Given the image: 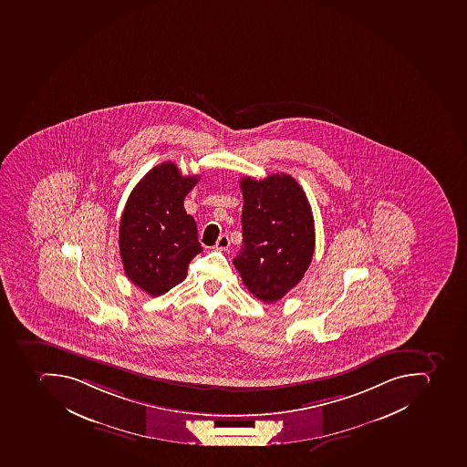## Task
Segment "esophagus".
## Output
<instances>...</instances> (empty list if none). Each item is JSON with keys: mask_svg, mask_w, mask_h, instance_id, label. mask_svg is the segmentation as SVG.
<instances>
[{"mask_svg": "<svg viewBox=\"0 0 467 467\" xmlns=\"http://www.w3.org/2000/svg\"><path fill=\"white\" fill-rule=\"evenodd\" d=\"M228 246H230V239H228V235H221L220 239H218L217 244H215V247H217V250H227Z\"/></svg>", "mask_w": 467, "mask_h": 467, "instance_id": "esophagus-1", "label": "esophagus"}]
</instances>
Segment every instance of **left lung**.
Masks as SVG:
<instances>
[{"label":"left lung","instance_id":"1","mask_svg":"<svg viewBox=\"0 0 467 467\" xmlns=\"http://www.w3.org/2000/svg\"><path fill=\"white\" fill-rule=\"evenodd\" d=\"M243 246L235 269L247 290L274 303L297 285L315 250V224L306 194L290 174L243 177Z\"/></svg>","mask_w":467,"mask_h":467}]
</instances>
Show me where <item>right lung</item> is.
<instances>
[{"label":"right lung","instance_id":"obj_1","mask_svg":"<svg viewBox=\"0 0 467 467\" xmlns=\"http://www.w3.org/2000/svg\"><path fill=\"white\" fill-rule=\"evenodd\" d=\"M199 176H182L171 161L153 167L136 184L119 220V256L131 283L161 296L186 278L189 262L201 254L198 228L184 198Z\"/></svg>","mask_w":467,"mask_h":467}]
</instances>
